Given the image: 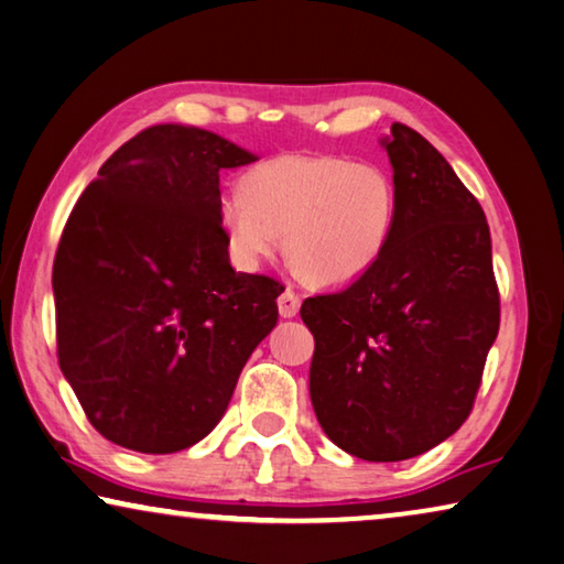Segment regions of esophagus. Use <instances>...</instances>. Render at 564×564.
Here are the masks:
<instances>
[{"label":"esophagus","instance_id":"obj_1","mask_svg":"<svg viewBox=\"0 0 564 564\" xmlns=\"http://www.w3.org/2000/svg\"><path fill=\"white\" fill-rule=\"evenodd\" d=\"M299 308H301V299H299V293L296 291H291V289H285L281 296H279V314L283 316V318H293L299 314Z\"/></svg>","mask_w":564,"mask_h":564}]
</instances>
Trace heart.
<instances>
[{
    "label": "heart",
    "instance_id": "b5f03b06",
    "mask_svg": "<svg viewBox=\"0 0 564 564\" xmlns=\"http://www.w3.org/2000/svg\"><path fill=\"white\" fill-rule=\"evenodd\" d=\"M397 220V185L383 165L326 153H289L240 177L218 223L240 263L268 258L283 236L301 279L341 285L379 261Z\"/></svg>",
    "mask_w": 564,
    "mask_h": 564
}]
</instances>
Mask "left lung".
I'll list each match as a JSON object with an SVG mask.
<instances>
[{
    "mask_svg": "<svg viewBox=\"0 0 564 564\" xmlns=\"http://www.w3.org/2000/svg\"><path fill=\"white\" fill-rule=\"evenodd\" d=\"M394 167L389 246L344 291L306 299L311 404L326 436L366 462H401L467 422L499 330L485 210L406 124L381 140Z\"/></svg>",
    "mask_w": 564,
    "mask_h": 564,
    "instance_id": "left-lung-1",
    "label": "left lung"
}]
</instances>
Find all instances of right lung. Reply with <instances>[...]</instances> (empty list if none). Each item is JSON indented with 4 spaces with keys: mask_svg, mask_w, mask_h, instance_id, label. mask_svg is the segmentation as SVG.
<instances>
[{
    "mask_svg": "<svg viewBox=\"0 0 564 564\" xmlns=\"http://www.w3.org/2000/svg\"><path fill=\"white\" fill-rule=\"evenodd\" d=\"M258 160L185 124H153L107 158L62 230L57 359L105 440L142 454L213 432L283 285L236 273L218 223L220 170Z\"/></svg>",
    "mask_w": 564,
    "mask_h": 564,
    "instance_id": "add662e5",
    "label": "right lung"
}]
</instances>
